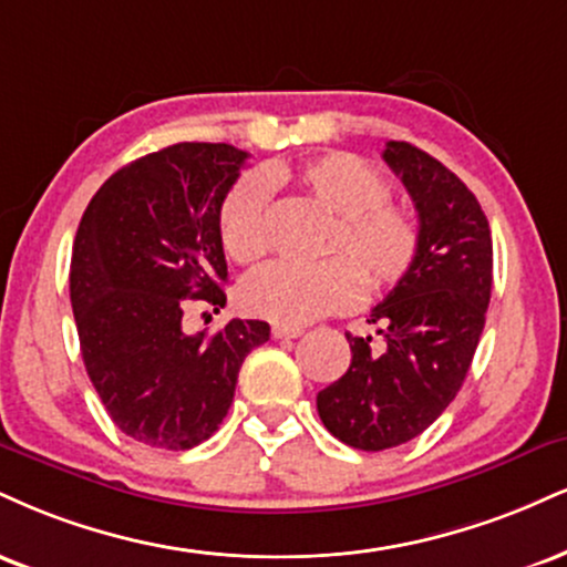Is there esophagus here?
<instances>
[{"instance_id": "obj_1", "label": "esophagus", "mask_w": 567, "mask_h": 567, "mask_svg": "<svg viewBox=\"0 0 567 567\" xmlns=\"http://www.w3.org/2000/svg\"><path fill=\"white\" fill-rule=\"evenodd\" d=\"M271 336H275L277 340H285V338H301V336H303V327L275 324V327H271Z\"/></svg>"}]
</instances>
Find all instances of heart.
Instances as JSON below:
<instances>
[{"instance_id": "obj_1", "label": "heart", "mask_w": 567, "mask_h": 567, "mask_svg": "<svg viewBox=\"0 0 567 567\" xmlns=\"http://www.w3.org/2000/svg\"><path fill=\"white\" fill-rule=\"evenodd\" d=\"M271 184H292L298 195L336 216L319 266L271 264L243 282L240 303L248 313L277 324H309L324 313L357 303L367 290H393L412 275L422 254L417 210L391 200V182L372 163L351 153H327L298 166H277ZM218 235L231 261H261L271 245L269 184L243 176L218 210Z\"/></svg>"}]
</instances>
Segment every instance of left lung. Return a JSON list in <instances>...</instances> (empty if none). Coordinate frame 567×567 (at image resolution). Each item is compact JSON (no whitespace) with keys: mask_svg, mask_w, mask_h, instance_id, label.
I'll use <instances>...</instances> for the list:
<instances>
[{"mask_svg":"<svg viewBox=\"0 0 567 567\" xmlns=\"http://www.w3.org/2000/svg\"><path fill=\"white\" fill-rule=\"evenodd\" d=\"M383 161L404 182L422 221L412 275L388 292L353 338L351 367L317 395V412L338 441L383 452L417 439L460 393L491 301L488 218L467 184L409 142H388Z\"/></svg>","mask_w":567,"mask_h":567,"instance_id":"1","label":"left lung"}]
</instances>
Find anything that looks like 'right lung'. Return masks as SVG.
Masks as SVG:
<instances>
[{"mask_svg": "<svg viewBox=\"0 0 567 567\" xmlns=\"http://www.w3.org/2000/svg\"><path fill=\"white\" fill-rule=\"evenodd\" d=\"M248 153L179 142L118 168L81 216L71 306L94 391L121 433L184 452L227 417L245 357L269 324L231 319L216 336L184 330L195 301L227 303L218 210Z\"/></svg>", "mask_w": 567, "mask_h": 567, "instance_id": "obj_1", "label": "right lung"}]
</instances>
